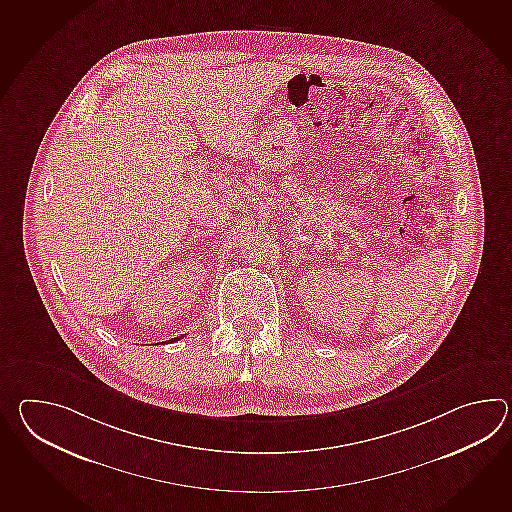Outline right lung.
<instances>
[{
	"label": "right lung",
	"mask_w": 512,
	"mask_h": 512,
	"mask_svg": "<svg viewBox=\"0 0 512 512\" xmlns=\"http://www.w3.org/2000/svg\"><path fill=\"white\" fill-rule=\"evenodd\" d=\"M174 340H180V338H174Z\"/></svg>",
	"instance_id": "right-lung-1"
}]
</instances>
